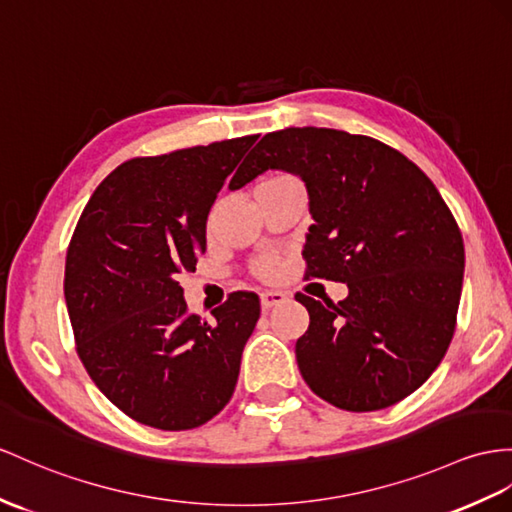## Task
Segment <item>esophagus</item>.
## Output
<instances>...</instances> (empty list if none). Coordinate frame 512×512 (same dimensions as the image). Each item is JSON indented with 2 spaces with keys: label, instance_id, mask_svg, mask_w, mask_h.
<instances>
[{
  "label": "esophagus",
  "instance_id": "esophagus-1",
  "mask_svg": "<svg viewBox=\"0 0 512 512\" xmlns=\"http://www.w3.org/2000/svg\"><path fill=\"white\" fill-rule=\"evenodd\" d=\"M286 293L282 291H263L260 293V306H263V310H271L273 306H280L286 302Z\"/></svg>",
  "mask_w": 512,
  "mask_h": 512
}]
</instances>
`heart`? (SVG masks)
<instances>
[{
  "label": "heart",
  "instance_id": "1",
  "mask_svg": "<svg viewBox=\"0 0 512 512\" xmlns=\"http://www.w3.org/2000/svg\"><path fill=\"white\" fill-rule=\"evenodd\" d=\"M280 178H286V176L269 178V180H263L260 184L273 182V180H280ZM278 271H280V258H278L276 254H263L260 258H256V263H254V273H256L258 278L271 280V278H276V276H278Z\"/></svg>",
  "mask_w": 512,
  "mask_h": 512
}]
</instances>
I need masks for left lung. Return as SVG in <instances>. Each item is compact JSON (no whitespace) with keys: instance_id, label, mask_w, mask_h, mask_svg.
Instances as JSON below:
<instances>
[{"instance_id":"8db88e82","label":"left lung","mask_w":512,"mask_h":512,"mask_svg":"<svg viewBox=\"0 0 512 512\" xmlns=\"http://www.w3.org/2000/svg\"><path fill=\"white\" fill-rule=\"evenodd\" d=\"M306 182V278L345 282L350 295L297 293L310 323L297 367L328 404L369 413L415 393L456 330L465 245L452 210L413 160L371 136L330 128L269 132L245 167Z\"/></svg>"}]
</instances>
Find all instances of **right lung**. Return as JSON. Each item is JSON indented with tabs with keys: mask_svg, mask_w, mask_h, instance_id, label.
Segmentation results:
<instances>
[{
	"mask_svg": "<svg viewBox=\"0 0 512 512\" xmlns=\"http://www.w3.org/2000/svg\"><path fill=\"white\" fill-rule=\"evenodd\" d=\"M258 136L126 160L84 206L65 265V299L84 369L108 400L158 430H193L219 415L239 380L260 317L236 291L199 319L178 282L206 249L210 206ZM241 169V167H240Z\"/></svg>",
	"mask_w": 512,
	"mask_h": 512,
	"instance_id": "add662e5",
	"label": "right lung"
}]
</instances>
